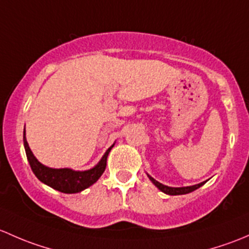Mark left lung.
Segmentation results:
<instances>
[{"instance_id":"obj_1","label":"left lung","mask_w":249,"mask_h":249,"mask_svg":"<svg viewBox=\"0 0 249 249\" xmlns=\"http://www.w3.org/2000/svg\"><path fill=\"white\" fill-rule=\"evenodd\" d=\"M147 176H148V178H150V181L152 182V183L155 184V186L157 187L160 192L168 194V196H182V194H188V193H191V192L196 191V189L200 188L202 184L206 182V181H204V182H201V183L194 184V186H187V187H169V186H165V184L160 183V182H158L157 180H155V178H153L152 176L148 175V174H147Z\"/></svg>"}]
</instances>
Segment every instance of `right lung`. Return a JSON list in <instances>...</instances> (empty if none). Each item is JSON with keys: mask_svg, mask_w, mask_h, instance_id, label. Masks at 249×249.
Here are the masks:
<instances>
[{"mask_svg": "<svg viewBox=\"0 0 249 249\" xmlns=\"http://www.w3.org/2000/svg\"><path fill=\"white\" fill-rule=\"evenodd\" d=\"M115 143H112L107 152L104 153L103 157L101 158L98 163L93 166V168L89 169V170H73L69 168H49L44 165L35 157V155L31 151L29 142L26 140V132L24 129V147L25 152H26L27 160H29L31 169H32L33 174L37 176V178L40 182H43L47 186L51 188L56 189L58 192L67 194L79 193L83 192L84 189L89 188L93 183L98 181V178L103 175L104 170L107 168V158L111 148L114 147Z\"/></svg>", "mask_w": 249, "mask_h": 249, "instance_id": "1", "label": "right lung"}]
</instances>
